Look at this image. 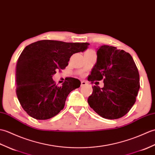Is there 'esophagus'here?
<instances>
[{"label": "esophagus", "mask_w": 155, "mask_h": 155, "mask_svg": "<svg viewBox=\"0 0 155 155\" xmlns=\"http://www.w3.org/2000/svg\"><path fill=\"white\" fill-rule=\"evenodd\" d=\"M87 82L85 81H81V87H83V86H84V85H87Z\"/></svg>", "instance_id": "obj_1"}]
</instances>
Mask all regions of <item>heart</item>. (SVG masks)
Here are the masks:
<instances>
[{"label": "heart", "mask_w": 155, "mask_h": 155, "mask_svg": "<svg viewBox=\"0 0 155 155\" xmlns=\"http://www.w3.org/2000/svg\"><path fill=\"white\" fill-rule=\"evenodd\" d=\"M93 51L92 50H87L86 51ZM86 51H85V52H86Z\"/></svg>", "instance_id": "heart-1"}]
</instances>
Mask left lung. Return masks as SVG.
Returning <instances> with one entry per match:
<instances>
[{
  "label": "left lung",
  "mask_w": 155,
  "mask_h": 155,
  "mask_svg": "<svg viewBox=\"0 0 155 155\" xmlns=\"http://www.w3.org/2000/svg\"><path fill=\"white\" fill-rule=\"evenodd\" d=\"M97 62L88 80H104V86H93L87 102L98 115L117 119L132 108L140 88L139 74L132 56L116 47L101 46L97 51Z\"/></svg>",
  "instance_id": "left-lung-1"
}]
</instances>
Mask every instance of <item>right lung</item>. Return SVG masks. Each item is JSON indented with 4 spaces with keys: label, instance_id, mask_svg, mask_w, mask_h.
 Masks as SVG:
<instances>
[{
    "label": "right lung",
    "instance_id": "right-lung-1",
    "mask_svg": "<svg viewBox=\"0 0 155 155\" xmlns=\"http://www.w3.org/2000/svg\"><path fill=\"white\" fill-rule=\"evenodd\" d=\"M89 45L87 42L44 40L26 46L16 64V93L27 114L46 120L64 109L68 94L80 87L81 82L68 78L58 86L52 75L66 68L72 55L84 51Z\"/></svg>",
    "mask_w": 155,
    "mask_h": 155
}]
</instances>
